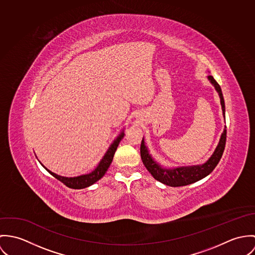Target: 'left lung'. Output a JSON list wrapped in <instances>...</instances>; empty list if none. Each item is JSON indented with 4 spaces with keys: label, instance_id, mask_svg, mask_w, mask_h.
<instances>
[{
    "label": "left lung",
    "instance_id": "left-lung-1",
    "mask_svg": "<svg viewBox=\"0 0 255 255\" xmlns=\"http://www.w3.org/2000/svg\"><path fill=\"white\" fill-rule=\"evenodd\" d=\"M208 81L215 88L218 96L220 98L221 108L223 112V116L225 118V102L223 98V94L219 84L215 81V79L211 76H207ZM227 130L226 126L224 131L221 134L219 142L213 151L212 155L202 164L191 165V166H178V167H165L158 163L152 155L149 153L147 146L145 145L144 139L142 138L141 142V157L143 165L147 171L152 175V177L159 181L160 183L167 185L170 187H181L187 186L193 183H196L199 180L203 179L207 175H209L213 169L216 167L218 162L220 161L226 143Z\"/></svg>",
    "mask_w": 255,
    "mask_h": 255
}]
</instances>
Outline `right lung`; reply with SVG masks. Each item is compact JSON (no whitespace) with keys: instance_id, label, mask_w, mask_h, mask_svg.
I'll use <instances>...</instances> for the list:
<instances>
[{"instance_id":"1","label":"right lung","mask_w":255,"mask_h":255,"mask_svg":"<svg viewBox=\"0 0 255 255\" xmlns=\"http://www.w3.org/2000/svg\"><path fill=\"white\" fill-rule=\"evenodd\" d=\"M124 135L125 134H124V129H123L120 132V134L112 142V144L110 145V147L106 151L105 155L103 156V158L101 159V161L99 162L97 167L93 170L92 172L88 173V174H82V175L75 176V177H64V176H60V175H57L56 173L52 172L51 170H49L47 167H45L40 161L39 162L41 163V165L45 169L47 170L51 175H53L55 178H57V180L62 182L68 188H71V189H84V188L92 186L93 184H95L96 182H98L100 179H102L104 177V175L106 174V172L109 169L111 163L113 162L115 150L117 149V146H118L120 141L123 139Z\"/></svg>"}]
</instances>
